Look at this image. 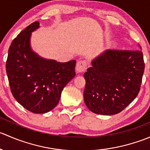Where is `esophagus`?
<instances>
[{"mask_svg":"<svg viewBox=\"0 0 150 150\" xmlns=\"http://www.w3.org/2000/svg\"><path fill=\"white\" fill-rule=\"evenodd\" d=\"M88 63L86 60H80L76 65V71L78 72H83L87 69Z\"/></svg>","mask_w":150,"mask_h":150,"instance_id":"1","label":"esophagus"}]
</instances>
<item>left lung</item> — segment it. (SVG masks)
Listing matches in <instances>:
<instances>
[{
  "label": "left lung",
  "instance_id": "left-lung-1",
  "mask_svg": "<svg viewBox=\"0 0 150 150\" xmlns=\"http://www.w3.org/2000/svg\"><path fill=\"white\" fill-rule=\"evenodd\" d=\"M91 65L84 73L86 105L98 115L120 112L140 91L144 71L142 51L106 50Z\"/></svg>",
  "mask_w": 150,
  "mask_h": 150
}]
</instances>
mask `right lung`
I'll return each mask as SVG.
<instances>
[{
  "label": "right lung",
  "instance_id": "right-lung-1",
  "mask_svg": "<svg viewBox=\"0 0 150 150\" xmlns=\"http://www.w3.org/2000/svg\"><path fill=\"white\" fill-rule=\"evenodd\" d=\"M39 28L38 22H33L13 39L6 69L15 99L26 110L41 114L59 103L63 88L75 76L76 61L58 62L33 51L30 38Z\"/></svg>",
  "mask_w": 150,
  "mask_h": 150
}]
</instances>
